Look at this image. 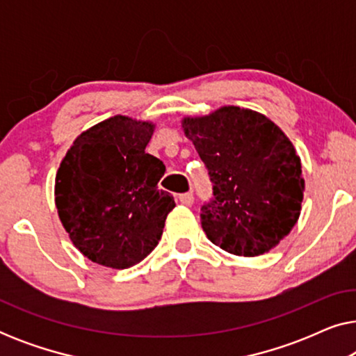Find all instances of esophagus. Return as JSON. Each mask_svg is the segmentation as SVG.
I'll use <instances>...</instances> for the list:
<instances>
[{"instance_id": "esophagus-1", "label": "esophagus", "mask_w": 356, "mask_h": 356, "mask_svg": "<svg viewBox=\"0 0 356 356\" xmlns=\"http://www.w3.org/2000/svg\"><path fill=\"white\" fill-rule=\"evenodd\" d=\"M178 201L183 204V206H193L194 202V196L193 193H184V194H179L178 196Z\"/></svg>"}]
</instances>
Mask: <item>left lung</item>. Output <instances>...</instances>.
<instances>
[{"label": "left lung", "mask_w": 356, "mask_h": 356, "mask_svg": "<svg viewBox=\"0 0 356 356\" xmlns=\"http://www.w3.org/2000/svg\"><path fill=\"white\" fill-rule=\"evenodd\" d=\"M213 184L201 209L202 230L230 254L269 252L291 232L303 202L301 160L284 131L266 115L220 106L204 116H184Z\"/></svg>", "instance_id": "8db88e82"}]
</instances>
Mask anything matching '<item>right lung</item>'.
I'll return each instance as SVG.
<instances>
[{
	"label": "right lung",
	"instance_id": "1",
	"mask_svg": "<svg viewBox=\"0 0 356 356\" xmlns=\"http://www.w3.org/2000/svg\"><path fill=\"white\" fill-rule=\"evenodd\" d=\"M155 124L124 115L77 136L55 179L58 217L95 264L128 269L154 251L175 199L159 189L165 165L145 152Z\"/></svg>",
	"mask_w": 356,
	"mask_h": 356
}]
</instances>
